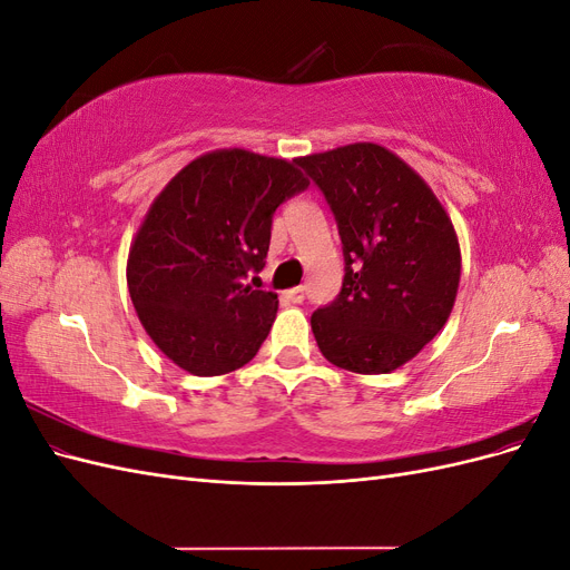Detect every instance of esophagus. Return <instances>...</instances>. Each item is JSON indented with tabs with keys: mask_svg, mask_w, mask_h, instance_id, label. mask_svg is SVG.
Returning <instances> with one entry per match:
<instances>
[{
	"mask_svg": "<svg viewBox=\"0 0 570 570\" xmlns=\"http://www.w3.org/2000/svg\"><path fill=\"white\" fill-rule=\"evenodd\" d=\"M285 299L287 302H292V304H302L304 299H306V287H292V289H287L285 292Z\"/></svg>",
	"mask_w": 570,
	"mask_h": 570,
	"instance_id": "obj_1",
	"label": "esophagus"
}]
</instances>
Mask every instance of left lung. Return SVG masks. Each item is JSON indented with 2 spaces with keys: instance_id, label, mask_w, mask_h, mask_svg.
I'll return each mask as SVG.
<instances>
[{
  "instance_id": "left-lung-1",
  "label": "left lung",
  "mask_w": 570,
  "mask_h": 570,
  "mask_svg": "<svg viewBox=\"0 0 570 570\" xmlns=\"http://www.w3.org/2000/svg\"><path fill=\"white\" fill-rule=\"evenodd\" d=\"M321 189L344 256L340 295L312 314L321 354L352 373H390L450 318L461 254L450 216L421 176L381 145L295 159Z\"/></svg>"
}]
</instances>
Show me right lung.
I'll list each match as a JSON object with an SVG mask.
<instances>
[{
  "label": "right lung",
  "instance_id": "add662e5",
  "mask_svg": "<svg viewBox=\"0 0 570 570\" xmlns=\"http://www.w3.org/2000/svg\"><path fill=\"white\" fill-rule=\"evenodd\" d=\"M306 187L295 164L245 149L204 154L164 187L130 247L128 289L174 364L220 375L256 356L278 295L247 278L266 266L275 209Z\"/></svg>",
  "mask_w": 570,
  "mask_h": 570
}]
</instances>
